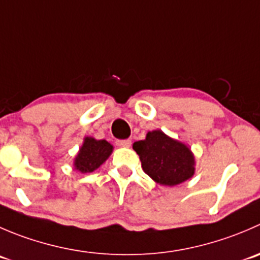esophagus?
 Returning <instances> with one entry per match:
<instances>
[{"mask_svg": "<svg viewBox=\"0 0 260 260\" xmlns=\"http://www.w3.org/2000/svg\"><path fill=\"white\" fill-rule=\"evenodd\" d=\"M131 140H119L117 141V145L119 146V147H129L131 146Z\"/></svg>", "mask_w": 260, "mask_h": 260, "instance_id": "esophagus-1", "label": "esophagus"}]
</instances>
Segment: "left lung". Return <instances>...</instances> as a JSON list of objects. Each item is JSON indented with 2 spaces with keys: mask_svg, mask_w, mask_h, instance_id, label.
Listing matches in <instances>:
<instances>
[{
  "mask_svg": "<svg viewBox=\"0 0 260 260\" xmlns=\"http://www.w3.org/2000/svg\"><path fill=\"white\" fill-rule=\"evenodd\" d=\"M143 171L155 183L174 186L189 180L196 173V157L189 146L169 137L161 129L150 131L133 143Z\"/></svg>",
  "mask_w": 260,
  "mask_h": 260,
  "instance_id": "8db88e82",
  "label": "left lung"
}]
</instances>
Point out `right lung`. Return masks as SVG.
Masks as SVG:
<instances>
[{
	"label": "right lung",
	"instance_id": "1",
	"mask_svg": "<svg viewBox=\"0 0 260 260\" xmlns=\"http://www.w3.org/2000/svg\"><path fill=\"white\" fill-rule=\"evenodd\" d=\"M113 148V145L108 141L96 140L87 136L84 138V142L74 158L75 170L82 174L92 173L109 158Z\"/></svg>",
	"mask_w": 260,
	"mask_h": 260
}]
</instances>
